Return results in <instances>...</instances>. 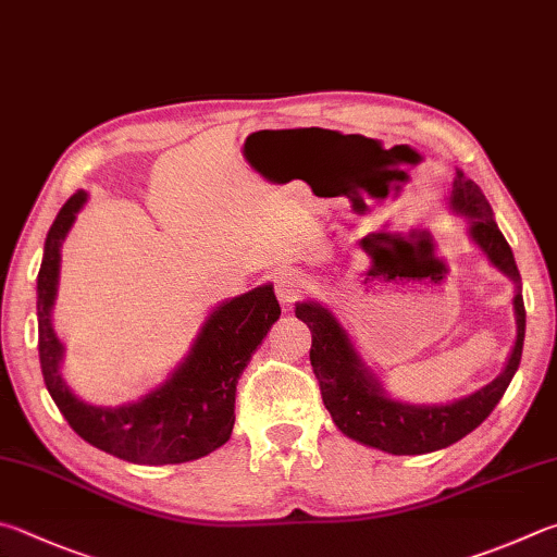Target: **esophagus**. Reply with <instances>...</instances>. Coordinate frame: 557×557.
Listing matches in <instances>:
<instances>
[{
    "label": "esophagus",
    "instance_id": "obj_1",
    "mask_svg": "<svg viewBox=\"0 0 557 557\" xmlns=\"http://www.w3.org/2000/svg\"><path fill=\"white\" fill-rule=\"evenodd\" d=\"M273 290H276L278 304L284 308H290L296 300H300L308 294V286H306V281L298 276V273L286 271V273H278V276L273 278Z\"/></svg>",
    "mask_w": 557,
    "mask_h": 557
}]
</instances>
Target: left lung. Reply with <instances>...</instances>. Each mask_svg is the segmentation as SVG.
<instances>
[{
  "label": "left lung",
  "mask_w": 557,
  "mask_h": 557,
  "mask_svg": "<svg viewBox=\"0 0 557 557\" xmlns=\"http://www.w3.org/2000/svg\"><path fill=\"white\" fill-rule=\"evenodd\" d=\"M447 208L462 214L467 234L484 251L496 271L513 284V318L516 339L502 374L470 396L455 398L450 404H406L386 394L372 367L357 352L352 337L339 318L325 304L300 300L296 318L304 320L313 333L310 364L320 382L323 404L333 416V423L347 437L388 455H425L462 441L476 425H482L494 406L502 401L516 369L521 364L525 308L521 296V276L516 269L513 251L496 227L490 200L480 185L457 171L453 188L447 193Z\"/></svg>",
  "instance_id": "obj_1"
}]
</instances>
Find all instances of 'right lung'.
Instances as JSON below:
<instances>
[{
    "label": "right lung",
    "instance_id": "add662e5",
    "mask_svg": "<svg viewBox=\"0 0 557 557\" xmlns=\"http://www.w3.org/2000/svg\"><path fill=\"white\" fill-rule=\"evenodd\" d=\"M85 202L87 193L77 190L58 212L48 230L38 271V359L48 394L85 443L120 460L181 465L210 455L230 441L239 376L253 349L281 315L273 286L263 284L214 306L195 335L188 355L139 401L114 408L87 404L73 394L63 379L65 347L51 320L61 276V247Z\"/></svg>",
    "mask_w": 557,
    "mask_h": 557
}]
</instances>
